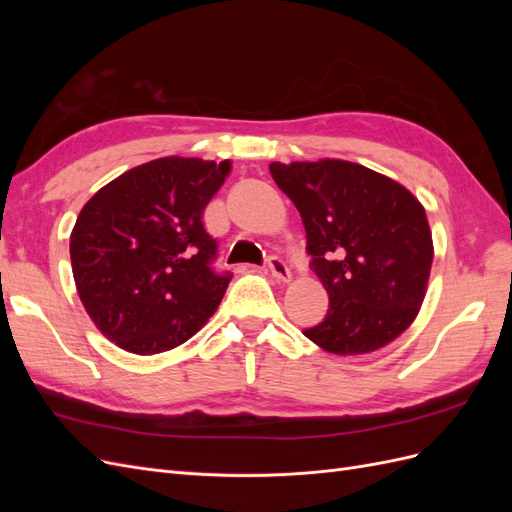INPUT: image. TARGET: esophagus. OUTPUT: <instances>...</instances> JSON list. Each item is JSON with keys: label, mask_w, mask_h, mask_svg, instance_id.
Segmentation results:
<instances>
[{"label": "esophagus", "mask_w": 512, "mask_h": 512, "mask_svg": "<svg viewBox=\"0 0 512 512\" xmlns=\"http://www.w3.org/2000/svg\"><path fill=\"white\" fill-rule=\"evenodd\" d=\"M267 267L271 269V275L275 277V280H280V282H288L290 280V269H288V265L284 262V258L269 256Z\"/></svg>", "instance_id": "esophagus-1"}]
</instances>
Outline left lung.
I'll return each instance as SVG.
<instances>
[{"label": "left lung", "instance_id": "8db88e82", "mask_svg": "<svg viewBox=\"0 0 512 512\" xmlns=\"http://www.w3.org/2000/svg\"><path fill=\"white\" fill-rule=\"evenodd\" d=\"M299 209L309 267L329 312L305 337L333 354H365L404 333L425 299L433 260L423 205L397 181L344 160L269 166Z\"/></svg>", "mask_w": 512, "mask_h": 512}]
</instances>
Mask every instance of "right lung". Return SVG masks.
Instances as JSON below:
<instances>
[{
    "label": "right lung",
    "instance_id": "1",
    "mask_svg": "<svg viewBox=\"0 0 512 512\" xmlns=\"http://www.w3.org/2000/svg\"><path fill=\"white\" fill-rule=\"evenodd\" d=\"M230 162L160 158L87 200L70 235L76 290L119 348L158 354L190 339L218 309L230 271L213 267L218 241L203 211Z\"/></svg>",
    "mask_w": 512,
    "mask_h": 512
}]
</instances>
